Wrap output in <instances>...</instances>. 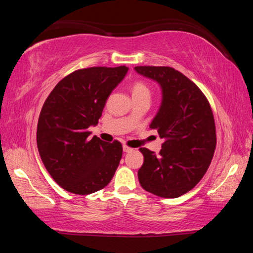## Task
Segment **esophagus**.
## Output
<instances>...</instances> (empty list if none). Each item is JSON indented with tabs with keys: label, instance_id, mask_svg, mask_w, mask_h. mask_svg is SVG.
Listing matches in <instances>:
<instances>
[{
	"label": "esophagus",
	"instance_id": "obj_1",
	"mask_svg": "<svg viewBox=\"0 0 253 253\" xmlns=\"http://www.w3.org/2000/svg\"><path fill=\"white\" fill-rule=\"evenodd\" d=\"M123 151L125 152V153H128V152H131V151H132V148L126 146V145H124V146H123Z\"/></svg>",
	"mask_w": 253,
	"mask_h": 253
}]
</instances>
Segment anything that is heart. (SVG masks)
Returning a JSON list of instances; mask_svg holds the SVG:
<instances>
[{
  "instance_id": "heart-1",
  "label": "heart",
  "mask_w": 253,
  "mask_h": 253,
  "mask_svg": "<svg viewBox=\"0 0 253 253\" xmlns=\"http://www.w3.org/2000/svg\"><path fill=\"white\" fill-rule=\"evenodd\" d=\"M131 92L132 97L151 96V90H149V88L144 83H142V81H137V83L132 84Z\"/></svg>"
}]
</instances>
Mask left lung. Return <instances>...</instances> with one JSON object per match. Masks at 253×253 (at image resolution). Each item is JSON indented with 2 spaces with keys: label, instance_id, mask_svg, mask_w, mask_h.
I'll list each match as a JSON object with an SVG mask.
<instances>
[{
  "label": "left lung",
  "instance_id": "8db88e82",
  "mask_svg": "<svg viewBox=\"0 0 253 253\" xmlns=\"http://www.w3.org/2000/svg\"><path fill=\"white\" fill-rule=\"evenodd\" d=\"M135 71L160 85L162 101L149 128L165 139L158 155L139 148L144 155L139 183L161 198H178L201 181L211 164L216 145L212 109L198 85L173 68L144 66Z\"/></svg>",
  "mask_w": 253,
  "mask_h": 253
}]
</instances>
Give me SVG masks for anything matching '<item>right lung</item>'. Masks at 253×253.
Instances as JSON below:
<instances>
[{"instance_id":"obj_1","label":"right lung","mask_w":253,"mask_h":253,"mask_svg":"<svg viewBox=\"0 0 253 253\" xmlns=\"http://www.w3.org/2000/svg\"><path fill=\"white\" fill-rule=\"evenodd\" d=\"M128 67H93L72 72L50 92L42 107L37 144L55 182L75 194L95 193L109 184L122 160L118 140L107 144L90 137L110 93Z\"/></svg>"}]
</instances>
